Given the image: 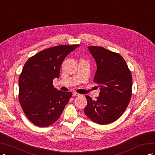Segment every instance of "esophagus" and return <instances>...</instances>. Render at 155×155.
<instances>
[{
  "instance_id": "esophagus-1",
  "label": "esophagus",
  "mask_w": 155,
  "mask_h": 155,
  "mask_svg": "<svg viewBox=\"0 0 155 155\" xmlns=\"http://www.w3.org/2000/svg\"><path fill=\"white\" fill-rule=\"evenodd\" d=\"M80 95H81V94L77 93H73V96H74V97H78V96H80Z\"/></svg>"
}]
</instances>
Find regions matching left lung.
I'll return each mask as SVG.
<instances>
[{"mask_svg": "<svg viewBox=\"0 0 155 155\" xmlns=\"http://www.w3.org/2000/svg\"><path fill=\"white\" fill-rule=\"evenodd\" d=\"M89 51L97 64L93 81L100 87L99 97L93 101L86 96L84 113L92 121L108 124L120 117L131 97L132 76L120 54L103 47L89 46Z\"/></svg>", "mask_w": 155, "mask_h": 155, "instance_id": "8db88e82", "label": "left lung"}]
</instances>
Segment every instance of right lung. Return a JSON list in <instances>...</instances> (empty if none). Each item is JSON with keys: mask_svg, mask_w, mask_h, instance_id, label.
Here are the masks:
<instances>
[{"mask_svg": "<svg viewBox=\"0 0 155 155\" xmlns=\"http://www.w3.org/2000/svg\"><path fill=\"white\" fill-rule=\"evenodd\" d=\"M79 45L54 46L41 51L25 63L18 80L20 104L26 117L39 127L50 126L59 118L72 93L58 91L53 80L68 54Z\"/></svg>", "mask_w": 155, "mask_h": 155, "instance_id": "right-lung-1", "label": "right lung"}]
</instances>
